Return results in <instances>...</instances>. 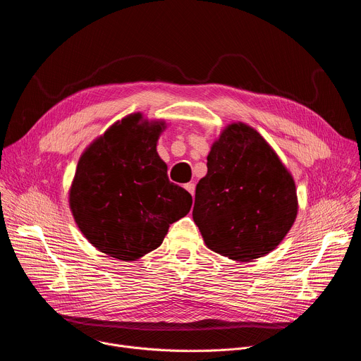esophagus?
I'll list each match as a JSON object with an SVG mask.
<instances>
[{
    "label": "esophagus",
    "mask_w": 361,
    "mask_h": 361,
    "mask_svg": "<svg viewBox=\"0 0 361 361\" xmlns=\"http://www.w3.org/2000/svg\"><path fill=\"white\" fill-rule=\"evenodd\" d=\"M184 188H185L191 195H194V191H195V185H194V183H187V184L184 185Z\"/></svg>",
    "instance_id": "obj_1"
}]
</instances>
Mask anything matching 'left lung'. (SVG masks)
I'll return each mask as SVG.
<instances>
[{
  "label": "left lung",
  "instance_id": "left-lung-1",
  "mask_svg": "<svg viewBox=\"0 0 361 361\" xmlns=\"http://www.w3.org/2000/svg\"><path fill=\"white\" fill-rule=\"evenodd\" d=\"M298 210L293 176L252 127L227 126L195 187L192 219L205 245L234 262H252L287 235Z\"/></svg>",
  "mask_w": 361,
  "mask_h": 361
}]
</instances>
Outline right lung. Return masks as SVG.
<instances>
[{
	"mask_svg": "<svg viewBox=\"0 0 361 361\" xmlns=\"http://www.w3.org/2000/svg\"><path fill=\"white\" fill-rule=\"evenodd\" d=\"M166 121L141 113L114 123L82 152L70 188V209L84 237L101 252L134 262L161 245L192 198L171 183L157 154Z\"/></svg>",
	"mask_w": 361,
	"mask_h": 361,
	"instance_id": "obj_1",
	"label": "right lung"
}]
</instances>
